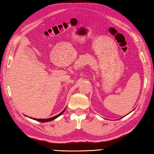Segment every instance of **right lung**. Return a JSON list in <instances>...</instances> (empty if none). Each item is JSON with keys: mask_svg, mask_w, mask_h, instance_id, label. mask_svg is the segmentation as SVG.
<instances>
[{"mask_svg": "<svg viewBox=\"0 0 154 154\" xmlns=\"http://www.w3.org/2000/svg\"><path fill=\"white\" fill-rule=\"evenodd\" d=\"M65 109H64L63 111H62L60 114H59L58 115H57V116H54V117H52V118H47V119H37V118H33L34 120H36V121H39V122H50V121H52V120H55V118H57V117H59V116L60 115H61V114H63V113L64 112V111H65Z\"/></svg>", "mask_w": 154, "mask_h": 154, "instance_id": "obj_1", "label": "right lung"}]
</instances>
